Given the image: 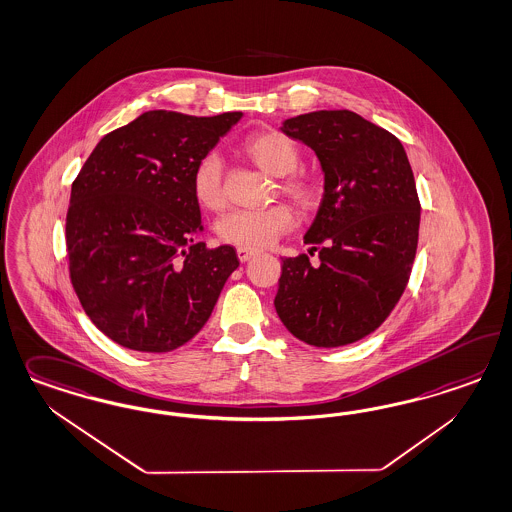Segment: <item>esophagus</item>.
I'll list each match as a JSON object with an SVG mask.
<instances>
[{"mask_svg": "<svg viewBox=\"0 0 512 512\" xmlns=\"http://www.w3.org/2000/svg\"><path fill=\"white\" fill-rule=\"evenodd\" d=\"M258 252L256 250H252V248H237V258L241 260V262H248L250 258H254Z\"/></svg>", "mask_w": 512, "mask_h": 512, "instance_id": "esophagus-1", "label": "esophagus"}]
</instances>
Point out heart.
<instances>
[{
    "label": "heart",
    "instance_id": "obj_1",
    "mask_svg": "<svg viewBox=\"0 0 512 512\" xmlns=\"http://www.w3.org/2000/svg\"><path fill=\"white\" fill-rule=\"evenodd\" d=\"M248 158L273 177H282L281 190L299 205L309 207L318 198L316 182L305 173H297L301 152L292 137L277 130L248 135L243 143ZM222 158L207 152L199 160L192 175V190L201 207L218 211L226 203L222 181ZM296 216L286 205L267 209H237L220 218L216 231L224 243L243 248H265L273 245L282 233L292 230Z\"/></svg>",
    "mask_w": 512,
    "mask_h": 512
}]
</instances>
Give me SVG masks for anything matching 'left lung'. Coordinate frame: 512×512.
<instances>
[{"label": "left lung", "mask_w": 512, "mask_h": 512, "mask_svg": "<svg viewBox=\"0 0 512 512\" xmlns=\"http://www.w3.org/2000/svg\"><path fill=\"white\" fill-rule=\"evenodd\" d=\"M311 147L324 171V196L305 243L318 248L282 260L275 309L299 341L350 345L377 330L411 277L420 201L396 135L352 111H314L282 122Z\"/></svg>", "instance_id": "obj_1"}]
</instances>
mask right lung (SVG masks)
I'll return each instance as SVG.
<instances>
[{"instance_id": "1", "label": "right lung", "mask_w": 512, "mask_h": 512, "mask_svg": "<svg viewBox=\"0 0 512 512\" xmlns=\"http://www.w3.org/2000/svg\"><path fill=\"white\" fill-rule=\"evenodd\" d=\"M243 113L147 111L107 133L71 186L69 277L84 313L122 347L169 352L198 333L239 267L196 243L192 175Z\"/></svg>"}]
</instances>
